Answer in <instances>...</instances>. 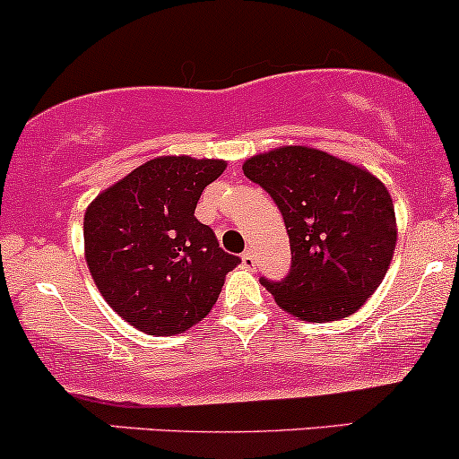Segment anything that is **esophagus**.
I'll return each instance as SVG.
<instances>
[{
  "mask_svg": "<svg viewBox=\"0 0 459 459\" xmlns=\"http://www.w3.org/2000/svg\"><path fill=\"white\" fill-rule=\"evenodd\" d=\"M240 260H243V264L247 266V269H251V266L255 264V257H254V251L251 249H247L243 255H240Z\"/></svg>",
  "mask_w": 459,
  "mask_h": 459,
  "instance_id": "34e87169",
  "label": "esophagus"
}]
</instances>
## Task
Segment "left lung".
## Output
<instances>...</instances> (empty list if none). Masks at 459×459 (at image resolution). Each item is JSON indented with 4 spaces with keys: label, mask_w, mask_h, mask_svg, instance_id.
Listing matches in <instances>:
<instances>
[{
    "label": "left lung",
    "mask_w": 459,
    "mask_h": 459,
    "mask_svg": "<svg viewBox=\"0 0 459 459\" xmlns=\"http://www.w3.org/2000/svg\"><path fill=\"white\" fill-rule=\"evenodd\" d=\"M243 171L271 195L290 238V273L281 281L260 280L277 306L307 323L358 312L393 262L388 188L367 169L306 145L257 153Z\"/></svg>",
    "instance_id": "obj_1"
}]
</instances>
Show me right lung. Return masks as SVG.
<instances>
[{"label":"right lung","mask_w":459,"mask_h":459,"mask_svg":"<svg viewBox=\"0 0 459 459\" xmlns=\"http://www.w3.org/2000/svg\"><path fill=\"white\" fill-rule=\"evenodd\" d=\"M225 167L208 158H153L86 208L92 281L123 321L149 336H175L205 318L240 262L195 216L204 188Z\"/></svg>","instance_id":"obj_1"}]
</instances>
